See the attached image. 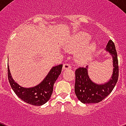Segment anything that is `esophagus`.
<instances>
[{
  "label": "esophagus",
  "mask_w": 126,
  "mask_h": 126,
  "mask_svg": "<svg viewBox=\"0 0 126 126\" xmlns=\"http://www.w3.org/2000/svg\"><path fill=\"white\" fill-rule=\"evenodd\" d=\"M71 68V65L70 63H66L63 65V69H70Z\"/></svg>",
  "instance_id": "34e87169"
}]
</instances>
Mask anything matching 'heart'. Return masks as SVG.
Returning a JSON list of instances; mask_svg holds the SVG:
<instances>
[{"label": "heart", "instance_id": "heart-1", "mask_svg": "<svg viewBox=\"0 0 126 126\" xmlns=\"http://www.w3.org/2000/svg\"><path fill=\"white\" fill-rule=\"evenodd\" d=\"M90 38L91 36L90 34L86 32H81L70 39L68 44V47L70 49L74 50L80 49L77 53V56L80 61H88L94 49H95V42H92L88 44Z\"/></svg>", "mask_w": 126, "mask_h": 126}]
</instances>
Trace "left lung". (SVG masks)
<instances>
[{
    "label": "left lung",
    "mask_w": 126,
    "mask_h": 126,
    "mask_svg": "<svg viewBox=\"0 0 126 126\" xmlns=\"http://www.w3.org/2000/svg\"><path fill=\"white\" fill-rule=\"evenodd\" d=\"M106 50L109 51L113 59V73L111 79L104 84L94 83L89 78L88 66L79 67L75 71V92L77 98L83 103H97L109 95L117 83L118 79V61L117 52L113 41L110 40Z\"/></svg>",
    "instance_id": "8db88e82"
}]
</instances>
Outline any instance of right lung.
<instances>
[{
  "label": "right lung",
  "mask_w": 126,
  "mask_h": 126,
  "mask_svg": "<svg viewBox=\"0 0 126 126\" xmlns=\"http://www.w3.org/2000/svg\"><path fill=\"white\" fill-rule=\"evenodd\" d=\"M62 67L63 65L53 67L42 82L33 88H23L15 82L12 78L9 67L8 78L12 90L21 99L32 105L40 106L49 99L53 92L54 83L61 74Z\"/></svg>",
  "instance_id": "right-lung-1"
}]
</instances>
